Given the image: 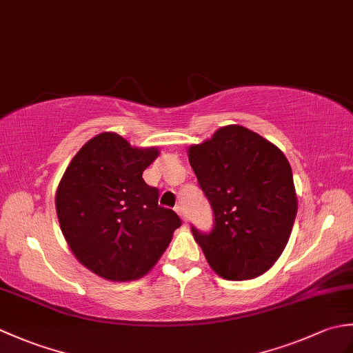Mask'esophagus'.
Masks as SVG:
<instances>
[{
    "mask_svg": "<svg viewBox=\"0 0 353 353\" xmlns=\"http://www.w3.org/2000/svg\"><path fill=\"white\" fill-rule=\"evenodd\" d=\"M176 212L179 214V216H181V219H182L183 221L188 220V215H186V209H185V206H183L182 203H179V205L176 206Z\"/></svg>",
    "mask_w": 353,
    "mask_h": 353,
    "instance_id": "1",
    "label": "esophagus"
}]
</instances>
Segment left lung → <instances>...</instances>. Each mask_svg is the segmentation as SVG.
Wrapping results in <instances>:
<instances>
[{
  "label": "left lung",
  "mask_w": 353,
  "mask_h": 353,
  "mask_svg": "<svg viewBox=\"0 0 353 353\" xmlns=\"http://www.w3.org/2000/svg\"><path fill=\"white\" fill-rule=\"evenodd\" d=\"M188 157L214 211L209 234L191 228L209 265L228 281L265 273L287 245L297 214L287 157L261 134L236 124L191 145Z\"/></svg>",
  "instance_id": "left-lung-1"
}]
</instances>
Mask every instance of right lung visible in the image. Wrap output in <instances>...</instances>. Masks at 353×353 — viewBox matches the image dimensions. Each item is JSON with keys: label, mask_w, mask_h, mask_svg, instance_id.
<instances>
[{"label": "right lung", "mask_w": 353, "mask_h": 353, "mask_svg": "<svg viewBox=\"0 0 353 353\" xmlns=\"http://www.w3.org/2000/svg\"><path fill=\"white\" fill-rule=\"evenodd\" d=\"M157 156L156 147H132L104 132L79 150L57 186L56 211L66 243L104 279L145 276L182 224L174 211L157 205L159 191L142 179Z\"/></svg>", "instance_id": "right-lung-1"}]
</instances>
